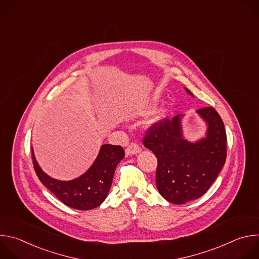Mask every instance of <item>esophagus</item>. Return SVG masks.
<instances>
[{
    "label": "esophagus",
    "mask_w": 259,
    "mask_h": 259,
    "mask_svg": "<svg viewBox=\"0 0 259 259\" xmlns=\"http://www.w3.org/2000/svg\"><path fill=\"white\" fill-rule=\"evenodd\" d=\"M140 151H141L140 146H139L138 144L132 142V143H130V144L127 146V149H126V155H127V156L136 155V154H138Z\"/></svg>",
    "instance_id": "1"
}]
</instances>
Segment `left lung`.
Listing matches in <instances>:
<instances>
[{
    "instance_id": "1",
    "label": "left lung",
    "mask_w": 259,
    "mask_h": 259,
    "mask_svg": "<svg viewBox=\"0 0 259 259\" xmlns=\"http://www.w3.org/2000/svg\"><path fill=\"white\" fill-rule=\"evenodd\" d=\"M197 113L208 127L204 138L196 142L184 138L182 116L178 115L172 120L155 123L142 140L158 159L156 184L159 193L173 204H184L202 197L226 163L227 134L223 120L211 106L200 108Z\"/></svg>"
}]
</instances>
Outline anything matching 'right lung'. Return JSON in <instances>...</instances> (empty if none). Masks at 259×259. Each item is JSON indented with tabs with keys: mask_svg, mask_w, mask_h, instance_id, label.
<instances>
[{
	"mask_svg": "<svg viewBox=\"0 0 259 259\" xmlns=\"http://www.w3.org/2000/svg\"><path fill=\"white\" fill-rule=\"evenodd\" d=\"M124 156L121 145L103 144L87 172L76 179L61 181L50 177L41 169L31 149L33 168L41 182L63 204L78 210H91L101 205L112 187L116 167Z\"/></svg>",
	"mask_w": 259,
	"mask_h": 259,
	"instance_id": "right-lung-1",
	"label": "right lung"
}]
</instances>
